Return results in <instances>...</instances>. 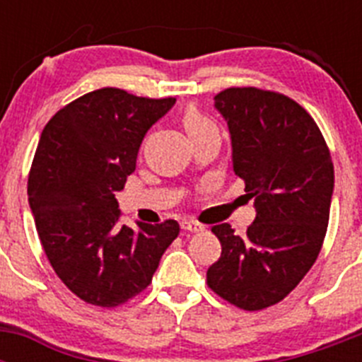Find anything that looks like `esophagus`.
Masks as SVG:
<instances>
[{
  "label": "esophagus",
  "instance_id": "obj_1",
  "mask_svg": "<svg viewBox=\"0 0 362 362\" xmlns=\"http://www.w3.org/2000/svg\"><path fill=\"white\" fill-rule=\"evenodd\" d=\"M181 228H183L185 232L196 233V232H203L204 226L201 225V223H197V221H194V219H183V221H181Z\"/></svg>",
  "mask_w": 362,
  "mask_h": 362
}]
</instances>
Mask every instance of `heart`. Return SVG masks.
I'll return each instance as SVG.
<instances>
[{
  "label": "heart",
  "instance_id": "obj_1",
  "mask_svg": "<svg viewBox=\"0 0 362 362\" xmlns=\"http://www.w3.org/2000/svg\"><path fill=\"white\" fill-rule=\"evenodd\" d=\"M183 123L190 137H196L199 136V134L206 132V130L216 129V124H214L209 117H204L197 108H188V110L185 112Z\"/></svg>",
  "mask_w": 362,
  "mask_h": 362
}]
</instances>
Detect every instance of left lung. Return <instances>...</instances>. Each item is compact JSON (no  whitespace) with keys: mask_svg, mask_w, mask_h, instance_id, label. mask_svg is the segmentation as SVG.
I'll return each instance as SVG.
<instances>
[{"mask_svg":"<svg viewBox=\"0 0 362 362\" xmlns=\"http://www.w3.org/2000/svg\"><path fill=\"white\" fill-rule=\"evenodd\" d=\"M232 139V165L254 199L245 238L228 223L212 232L221 257L206 272L210 288L254 312L288 296L315 263L334 194V163L321 130L293 99L254 86L214 98Z\"/></svg>","mask_w":362,"mask_h":362,"instance_id":"1","label":"left lung"}]
</instances>
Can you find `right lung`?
<instances>
[{
  "mask_svg": "<svg viewBox=\"0 0 362 362\" xmlns=\"http://www.w3.org/2000/svg\"><path fill=\"white\" fill-rule=\"evenodd\" d=\"M174 103L99 88L56 112L41 132L28 204L54 272L88 305L112 308L143 292L179 235L174 219L121 225L116 199L145 134Z\"/></svg>",
  "mask_w": 362,
  "mask_h": 362,
  "instance_id": "1",
  "label": "right lung"
}]
</instances>
